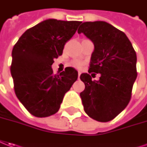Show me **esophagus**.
<instances>
[{"instance_id": "obj_1", "label": "esophagus", "mask_w": 147, "mask_h": 147, "mask_svg": "<svg viewBox=\"0 0 147 147\" xmlns=\"http://www.w3.org/2000/svg\"><path fill=\"white\" fill-rule=\"evenodd\" d=\"M80 75H81V72H78V79H79Z\"/></svg>"}]
</instances>
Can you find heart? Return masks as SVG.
Here are the masks:
<instances>
[{
    "label": "heart",
    "instance_id": "1",
    "mask_svg": "<svg viewBox=\"0 0 147 147\" xmlns=\"http://www.w3.org/2000/svg\"><path fill=\"white\" fill-rule=\"evenodd\" d=\"M71 65L74 66V67L77 68V69H81V68L82 67V66L84 65V62L82 61L76 59V60L72 61Z\"/></svg>",
    "mask_w": 147,
    "mask_h": 147
}]
</instances>
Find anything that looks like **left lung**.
Listing matches in <instances>:
<instances>
[{
  "mask_svg": "<svg viewBox=\"0 0 147 147\" xmlns=\"http://www.w3.org/2000/svg\"><path fill=\"white\" fill-rule=\"evenodd\" d=\"M94 45L89 73H100L98 81L88 74H82L85 84L81 94L84 110L91 118L110 122L129 104L133 85L137 78V56L125 33L105 21H87L80 25Z\"/></svg>",
  "mask_w": 147,
  "mask_h": 147,
  "instance_id": "8db88e82",
  "label": "left lung"
}]
</instances>
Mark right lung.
Wrapping results in <instances>:
<instances>
[{
  "instance_id": "add662e5",
  "label": "right lung",
  "mask_w": 147,
  "mask_h": 147,
  "mask_svg": "<svg viewBox=\"0 0 147 147\" xmlns=\"http://www.w3.org/2000/svg\"><path fill=\"white\" fill-rule=\"evenodd\" d=\"M81 21L48 19L27 29L12 51L10 71L14 91L30 114L45 118L57 113L65 93L78 79V71L66 67L54 74L51 65Z\"/></svg>"
}]
</instances>
